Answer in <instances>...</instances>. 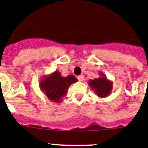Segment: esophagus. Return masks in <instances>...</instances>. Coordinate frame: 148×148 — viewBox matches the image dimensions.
<instances>
[{"label": "esophagus", "mask_w": 148, "mask_h": 148, "mask_svg": "<svg viewBox=\"0 0 148 148\" xmlns=\"http://www.w3.org/2000/svg\"><path fill=\"white\" fill-rule=\"evenodd\" d=\"M77 79H78L79 82H83L84 81V75H79L77 77Z\"/></svg>", "instance_id": "1"}]
</instances>
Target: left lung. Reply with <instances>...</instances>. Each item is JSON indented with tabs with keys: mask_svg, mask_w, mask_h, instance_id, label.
I'll use <instances>...</instances> for the list:
<instances>
[{
	"mask_svg": "<svg viewBox=\"0 0 148 148\" xmlns=\"http://www.w3.org/2000/svg\"><path fill=\"white\" fill-rule=\"evenodd\" d=\"M99 77L94 80H89L88 85L92 91L99 98H106L111 94L112 89V82L107 78L106 74L102 72L99 73Z\"/></svg>",
	"mask_w": 148,
	"mask_h": 148,
	"instance_id": "1",
	"label": "left lung"
}]
</instances>
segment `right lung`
<instances>
[{
    "label": "right lung",
    "instance_id": "right-lung-1",
    "mask_svg": "<svg viewBox=\"0 0 148 148\" xmlns=\"http://www.w3.org/2000/svg\"><path fill=\"white\" fill-rule=\"evenodd\" d=\"M77 82V79L74 75L63 77L58 71H56L42 78L39 82V88L49 101L60 103L67 93L71 84Z\"/></svg>",
    "mask_w": 148,
    "mask_h": 148
}]
</instances>
